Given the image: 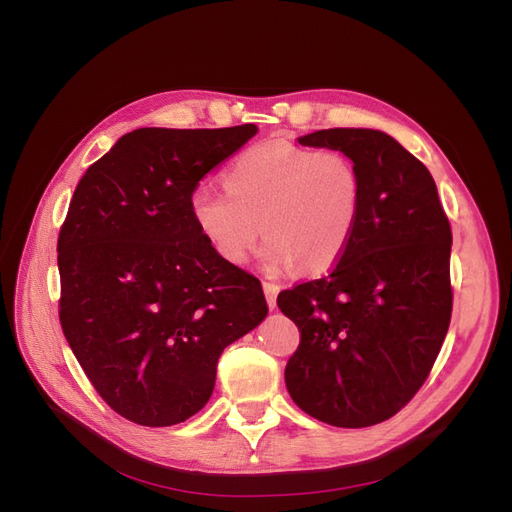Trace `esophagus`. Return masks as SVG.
<instances>
[{
    "label": "esophagus",
    "instance_id": "esophagus-1",
    "mask_svg": "<svg viewBox=\"0 0 512 512\" xmlns=\"http://www.w3.org/2000/svg\"><path fill=\"white\" fill-rule=\"evenodd\" d=\"M262 288H265V297L271 309L277 307V294H280V286L273 284V282H262Z\"/></svg>",
    "mask_w": 512,
    "mask_h": 512
}]
</instances>
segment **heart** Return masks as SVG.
I'll use <instances>...</instances> for the list:
<instances>
[{"label":"heart","instance_id":"obj_1","mask_svg":"<svg viewBox=\"0 0 512 512\" xmlns=\"http://www.w3.org/2000/svg\"><path fill=\"white\" fill-rule=\"evenodd\" d=\"M226 190L198 185L190 215L211 250L243 265L265 232L269 267L305 273L329 269L344 254L361 209V177L339 151L288 141L254 145L232 162Z\"/></svg>","mask_w":512,"mask_h":512}]
</instances>
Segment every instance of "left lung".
I'll return each instance as SVG.
<instances>
[{
	"mask_svg": "<svg viewBox=\"0 0 512 512\" xmlns=\"http://www.w3.org/2000/svg\"><path fill=\"white\" fill-rule=\"evenodd\" d=\"M297 141L352 160L361 209L333 271L277 297L301 331L286 389L322 423L369 427L408 404L442 348L453 309L451 224L425 164L386 132L333 128Z\"/></svg>",
	"mask_w": 512,
	"mask_h": 512,
	"instance_id": "left-lung-1",
	"label": "left lung"
}]
</instances>
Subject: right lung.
Returning a JSON list of instances; mask_svg holds the SVG:
<instances>
[{
	"mask_svg": "<svg viewBox=\"0 0 512 512\" xmlns=\"http://www.w3.org/2000/svg\"><path fill=\"white\" fill-rule=\"evenodd\" d=\"M258 132L138 128L87 168L57 241L59 320L117 414L170 427L203 410L226 346L269 307L200 237L190 194Z\"/></svg>",
	"mask_w": 512,
	"mask_h": 512,
	"instance_id": "obj_1",
	"label": "right lung"
}]
</instances>
